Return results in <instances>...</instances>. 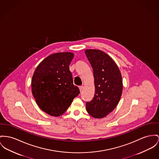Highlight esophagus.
I'll return each instance as SVG.
<instances>
[{
  "mask_svg": "<svg viewBox=\"0 0 159 159\" xmlns=\"http://www.w3.org/2000/svg\"><path fill=\"white\" fill-rule=\"evenodd\" d=\"M79 89H80V92H81V91L83 90V85H81V86H80V87H79Z\"/></svg>",
  "mask_w": 159,
  "mask_h": 159,
  "instance_id": "1",
  "label": "esophagus"
}]
</instances>
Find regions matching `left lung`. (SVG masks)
I'll use <instances>...</instances> for the list:
<instances>
[{"mask_svg":"<svg viewBox=\"0 0 159 159\" xmlns=\"http://www.w3.org/2000/svg\"><path fill=\"white\" fill-rule=\"evenodd\" d=\"M85 53L93 70L95 88L93 99L85 104L86 110L95 118H103L120 101L123 89L122 75L115 61L104 52L86 49Z\"/></svg>","mask_w":159,"mask_h":159,"instance_id":"left-lung-1","label":"left lung"}]
</instances>
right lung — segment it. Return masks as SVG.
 <instances>
[{
  "label": "right lung",
  "mask_w": 159,
  "mask_h": 159,
  "mask_svg": "<svg viewBox=\"0 0 159 159\" xmlns=\"http://www.w3.org/2000/svg\"><path fill=\"white\" fill-rule=\"evenodd\" d=\"M74 54L53 53L38 65L31 81L32 95L40 109L52 116L62 115L80 90L73 84L69 70Z\"/></svg>",
  "instance_id": "obj_1"
}]
</instances>
